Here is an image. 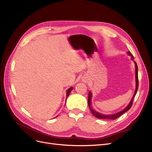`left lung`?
Here are the masks:
<instances>
[{
  "mask_svg": "<svg viewBox=\"0 0 152 152\" xmlns=\"http://www.w3.org/2000/svg\"><path fill=\"white\" fill-rule=\"evenodd\" d=\"M127 54L129 56H131V59L132 61H134V65H135V80H136V89L134 91V93L133 94L132 97L129 103L128 104V105L127 107L124 108L123 110H122L121 111L118 112L117 113H113V114H103L97 111H96L94 109H93V108L91 107V104H92V96H93V94H92V93L91 91L89 92V98H88V104H89V109L91 110V112H92L94 115V116H95L96 117L99 118H102V119H107V120H115V119L117 118L118 117H119L120 116H121L122 115H123L124 113H126V112H127L131 108V106L132 104V102H133V99H134V98L135 95L136 94V93L137 91V89H138V75H137V66L136 63L134 61V57H133L132 54L131 53L130 51H128L127 53Z\"/></svg>",
  "mask_w": 152,
  "mask_h": 152,
  "instance_id": "1",
  "label": "left lung"
}]
</instances>
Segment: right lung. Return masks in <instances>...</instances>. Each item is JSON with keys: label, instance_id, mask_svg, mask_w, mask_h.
<instances>
[{"label": "right lung", "instance_id": "right-lung-1", "mask_svg": "<svg viewBox=\"0 0 152 152\" xmlns=\"http://www.w3.org/2000/svg\"><path fill=\"white\" fill-rule=\"evenodd\" d=\"M72 89H73V87H70V88H69L67 91H66V99H67V98H68V96H69V94H70V92L72 91ZM58 117V116H57Z\"/></svg>", "mask_w": 152, "mask_h": 152}]
</instances>
